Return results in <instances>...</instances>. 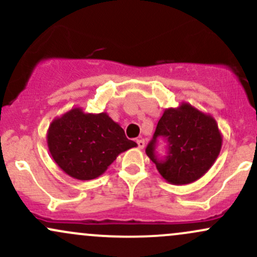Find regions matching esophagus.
Wrapping results in <instances>:
<instances>
[{"instance_id":"obj_1","label":"esophagus","mask_w":257,"mask_h":257,"mask_svg":"<svg viewBox=\"0 0 257 257\" xmlns=\"http://www.w3.org/2000/svg\"><path fill=\"white\" fill-rule=\"evenodd\" d=\"M137 144H138V148H139V149H144V148H145V145H146L145 140H144V139L137 140Z\"/></svg>"}]
</instances>
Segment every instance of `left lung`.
Here are the masks:
<instances>
[{"instance_id":"8db88e82","label":"left lung","mask_w":257,"mask_h":257,"mask_svg":"<svg viewBox=\"0 0 257 257\" xmlns=\"http://www.w3.org/2000/svg\"><path fill=\"white\" fill-rule=\"evenodd\" d=\"M163 136L169 142V156L157 160L154 144ZM223 143V135L210 113L190 103L166 108L159 120L154 138L146 148V155L156 165L166 182L184 185L196 182L213 166Z\"/></svg>"}]
</instances>
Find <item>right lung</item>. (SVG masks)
<instances>
[{
	"mask_svg": "<svg viewBox=\"0 0 257 257\" xmlns=\"http://www.w3.org/2000/svg\"><path fill=\"white\" fill-rule=\"evenodd\" d=\"M46 140L58 167L78 180L97 178L118 155L138 146L107 112L87 113L81 107L53 118Z\"/></svg>",
	"mask_w": 257,
	"mask_h": 257,
	"instance_id": "obj_1",
	"label": "right lung"
}]
</instances>
